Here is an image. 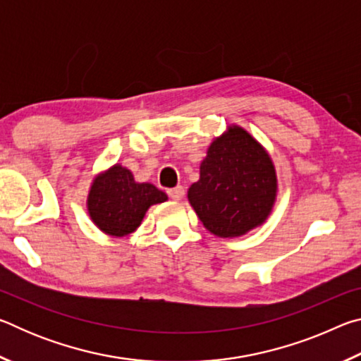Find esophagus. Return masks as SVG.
<instances>
[{
  "label": "esophagus",
  "instance_id": "34e87169",
  "mask_svg": "<svg viewBox=\"0 0 361 361\" xmlns=\"http://www.w3.org/2000/svg\"><path fill=\"white\" fill-rule=\"evenodd\" d=\"M167 194H169V197L172 199V200H181L183 197H185V188L176 186L173 189H169Z\"/></svg>",
  "mask_w": 361,
  "mask_h": 361
}]
</instances>
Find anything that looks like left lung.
<instances>
[{"label": "left lung", "instance_id": "left-lung-1", "mask_svg": "<svg viewBox=\"0 0 361 361\" xmlns=\"http://www.w3.org/2000/svg\"><path fill=\"white\" fill-rule=\"evenodd\" d=\"M276 195L271 157L237 126L210 145L200 164V178L188 191L199 219L218 237H239L264 223Z\"/></svg>", "mask_w": 361, "mask_h": 361}]
</instances>
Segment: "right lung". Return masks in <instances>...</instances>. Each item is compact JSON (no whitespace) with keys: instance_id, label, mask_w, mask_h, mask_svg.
<instances>
[{"instance_id":"right-lung-1","label":"right lung","mask_w":361,"mask_h":361,"mask_svg":"<svg viewBox=\"0 0 361 361\" xmlns=\"http://www.w3.org/2000/svg\"><path fill=\"white\" fill-rule=\"evenodd\" d=\"M167 200V194L151 183H137L130 170L116 164L94 180L87 210L97 228L113 237L135 231L151 205Z\"/></svg>"}]
</instances>
